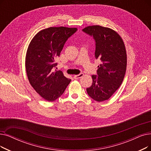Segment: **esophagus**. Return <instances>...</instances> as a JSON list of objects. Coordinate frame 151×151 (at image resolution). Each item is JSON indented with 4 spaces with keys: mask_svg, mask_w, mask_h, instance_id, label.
I'll return each instance as SVG.
<instances>
[{
    "mask_svg": "<svg viewBox=\"0 0 151 151\" xmlns=\"http://www.w3.org/2000/svg\"><path fill=\"white\" fill-rule=\"evenodd\" d=\"M83 76H84V74H83V73H80V74H79V75H74L73 77H74L75 79H79V78H82Z\"/></svg>",
    "mask_w": 151,
    "mask_h": 151,
    "instance_id": "obj_1",
    "label": "esophagus"
}]
</instances>
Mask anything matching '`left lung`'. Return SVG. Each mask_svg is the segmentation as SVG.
<instances>
[{
  "label": "left lung",
  "mask_w": 151,
  "mask_h": 151,
  "mask_svg": "<svg viewBox=\"0 0 151 151\" xmlns=\"http://www.w3.org/2000/svg\"><path fill=\"white\" fill-rule=\"evenodd\" d=\"M83 31L94 37L95 57L102 61L97 67V75H92L93 84L86 89L87 93L97 102L108 100L119 88L125 75V45L121 36L109 28L94 25L84 28Z\"/></svg>",
  "instance_id": "1"
}]
</instances>
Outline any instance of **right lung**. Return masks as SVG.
<instances>
[{"mask_svg": "<svg viewBox=\"0 0 151 151\" xmlns=\"http://www.w3.org/2000/svg\"><path fill=\"white\" fill-rule=\"evenodd\" d=\"M77 31L76 28L50 27L34 36L27 52L25 67L29 82L44 99H58L71 81L60 70L54 71L63 45Z\"/></svg>", "mask_w": 151, "mask_h": 151, "instance_id": "add662e5", "label": "right lung"}]
</instances>
